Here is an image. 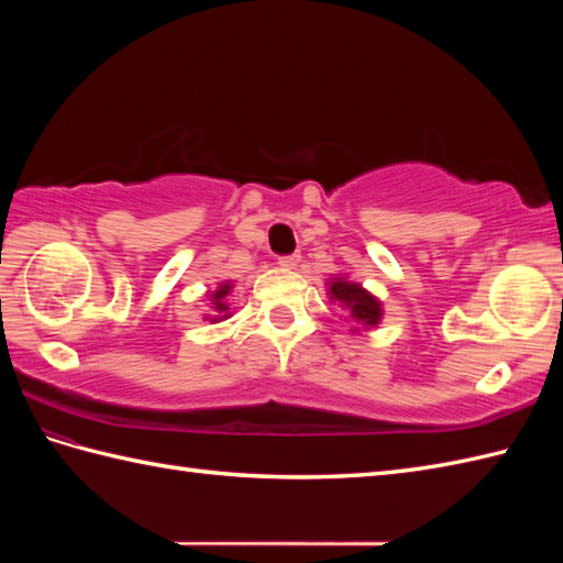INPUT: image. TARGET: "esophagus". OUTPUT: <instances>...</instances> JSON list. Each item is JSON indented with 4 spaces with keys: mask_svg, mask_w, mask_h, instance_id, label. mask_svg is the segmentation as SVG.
<instances>
[{
    "mask_svg": "<svg viewBox=\"0 0 563 563\" xmlns=\"http://www.w3.org/2000/svg\"><path fill=\"white\" fill-rule=\"evenodd\" d=\"M278 263H280L283 268H295L297 263H300V256H297V254H292V256H280Z\"/></svg>",
    "mask_w": 563,
    "mask_h": 563,
    "instance_id": "1",
    "label": "esophagus"
}]
</instances>
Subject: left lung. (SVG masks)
I'll return each instance as SVG.
<instances>
[{
  "label": "left lung",
  "mask_w": 563,
  "mask_h": 563,
  "mask_svg": "<svg viewBox=\"0 0 563 563\" xmlns=\"http://www.w3.org/2000/svg\"><path fill=\"white\" fill-rule=\"evenodd\" d=\"M329 297L349 312L355 331L375 329L382 321V302L373 292H367L361 283H353L349 278H343V275L331 278Z\"/></svg>",
  "instance_id": "8db88e82"
}]
</instances>
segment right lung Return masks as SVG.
Masks as SVG:
<instances>
[{"instance_id": "obj_1", "label": "right lung", "mask_w": 563, "mask_h": 563, "mask_svg": "<svg viewBox=\"0 0 563 563\" xmlns=\"http://www.w3.org/2000/svg\"><path fill=\"white\" fill-rule=\"evenodd\" d=\"M232 290V283H220V288L210 292V302H212V314H206L208 321L218 324V321L232 317L230 314V305H227V295Z\"/></svg>"}]
</instances>
